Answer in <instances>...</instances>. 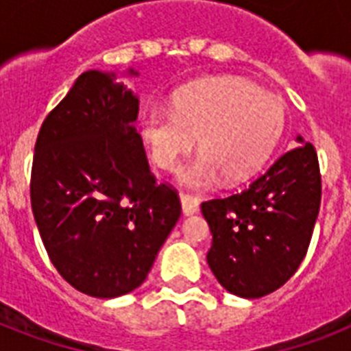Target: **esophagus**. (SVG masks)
Returning a JSON list of instances; mask_svg holds the SVG:
<instances>
[{
    "label": "esophagus",
    "mask_w": 351,
    "mask_h": 351,
    "mask_svg": "<svg viewBox=\"0 0 351 351\" xmlns=\"http://www.w3.org/2000/svg\"><path fill=\"white\" fill-rule=\"evenodd\" d=\"M180 204L184 215H195L198 211V200L193 195H186V193H180Z\"/></svg>",
    "instance_id": "esophagus-1"
}]
</instances>
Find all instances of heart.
Instances as JSON below:
<instances>
[{"mask_svg": "<svg viewBox=\"0 0 351 351\" xmlns=\"http://www.w3.org/2000/svg\"><path fill=\"white\" fill-rule=\"evenodd\" d=\"M286 107L273 93L240 78H209L175 96L173 111L151 106L140 114V134L160 169L176 171L200 136L204 153L182 173L186 186H215L220 175L242 182L277 147Z\"/></svg>", "mask_w": 351, "mask_h": 351, "instance_id": "b5f03b06", "label": "heart"}]
</instances>
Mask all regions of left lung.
Masks as SVG:
<instances>
[{
	"label": "left lung",
	"mask_w": 351,
	"mask_h": 351,
	"mask_svg": "<svg viewBox=\"0 0 351 351\" xmlns=\"http://www.w3.org/2000/svg\"><path fill=\"white\" fill-rule=\"evenodd\" d=\"M297 142L244 191L202 204L213 234L208 264L230 293H271L306 256L322 187L315 147L300 136Z\"/></svg>",
	"instance_id": "1"
}]
</instances>
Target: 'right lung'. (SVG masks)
Wrapping results in <instances>:
<instances>
[{"mask_svg": "<svg viewBox=\"0 0 351 351\" xmlns=\"http://www.w3.org/2000/svg\"><path fill=\"white\" fill-rule=\"evenodd\" d=\"M114 78L80 74L38 132L30 175L47 255L73 288L98 299L145 280L182 213L176 189L156 184L132 125L138 96Z\"/></svg>", "mask_w": 351, "mask_h": 351, "instance_id": "add662e5", "label": "right lung"}]
</instances>
